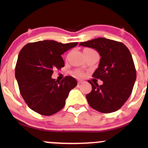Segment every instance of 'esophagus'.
Instances as JSON below:
<instances>
[{"instance_id":"1","label":"esophagus","mask_w":148,"mask_h":148,"mask_svg":"<svg viewBox=\"0 0 148 148\" xmlns=\"http://www.w3.org/2000/svg\"><path fill=\"white\" fill-rule=\"evenodd\" d=\"M81 83H82L81 81H79L78 82V84H81Z\"/></svg>"}]
</instances>
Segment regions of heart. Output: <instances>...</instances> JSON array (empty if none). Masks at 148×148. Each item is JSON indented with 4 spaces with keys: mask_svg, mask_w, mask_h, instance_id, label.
Masks as SVG:
<instances>
[{
    "mask_svg": "<svg viewBox=\"0 0 148 148\" xmlns=\"http://www.w3.org/2000/svg\"><path fill=\"white\" fill-rule=\"evenodd\" d=\"M88 49H85V50H88ZM75 74L77 76H78V77H83V76L84 75V74L82 71H76Z\"/></svg>",
    "mask_w": 148,
    "mask_h": 148,
    "instance_id": "obj_1",
    "label": "heart"
}]
</instances>
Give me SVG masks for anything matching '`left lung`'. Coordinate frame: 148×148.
Masks as SVG:
<instances>
[{"instance_id":"1","label":"left lung","mask_w":148,"mask_h":148,"mask_svg":"<svg viewBox=\"0 0 148 148\" xmlns=\"http://www.w3.org/2000/svg\"><path fill=\"white\" fill-rule=\"evenodd\" d=\"M80 46L95 49L101 56L99 67L92 77L103 84L92 83L86 95L91 107L102 113H111L122 107L132 93L136 80V69L130 51L122 43L105 38L81 42Z\"/></svg>"}]
</instances>
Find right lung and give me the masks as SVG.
Instances as JSON below:
<instances>
[{
  "label": "right lung",
  "mask_w": 148,
  "mask_h": 148,
  "mask_svg": "<svg viewBox=\"0 0 148 148\" xmlns=\"http://www.w3.org/2000/svg\"><path fill=\"white\" fill-rule=\"evenodd\" d=\"M78 44L52 40L28 43L19 52L15 75L26 104L36 112L50 116L64 107L69 93L77 85L74 77L62 81L51 78L53 69L64 66L62 55Z\"/></svg>",
  "instance_id": "1"
}]
</instances>
